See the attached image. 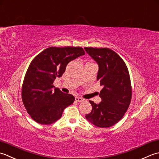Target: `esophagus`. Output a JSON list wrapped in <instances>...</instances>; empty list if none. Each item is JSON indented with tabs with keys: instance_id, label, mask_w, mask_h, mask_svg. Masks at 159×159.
<instances>
[{
	"instance_id": "34e87169",
	"label": "esophagus",
	"mask_w": 159,
	"mask_h": 159,
	"mask_svg": "<svg viewBox=\"0 0 159 159\" xmlns=\"http://www.w3.org/2000/svg\"><path fill=\"white\" fill-rule=\"evenodd\" d=\"M75 101L81 102L84 101V99L82 98H80V97H75Z\"/></svg>"
}]
</instances>
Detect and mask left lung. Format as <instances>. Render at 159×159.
<instances>
[{
    "mask_svg": "<svg viewBox=\"0 0 159 159\" xmlns=\"http://www.w3.org/2000/svg\"><path fill=\"white\" fill-rule=\"evenodd\" d=\"M87 53L99 65L97 80L103 86L99 93L102 102L89 101L92 111L86 115L89 122L99 128L116 124L124 116L132 98L129 71L124 61L108 48L85 47Z\"/></svg>",
    "mask_w": 159,
    "mask_h": 159,
    "instance_id": "left-lung-1",
    "label": "left lung"
}]
</instances>
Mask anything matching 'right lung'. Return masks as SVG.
I'll return each instance as SVG.
<instances>
[{"mask_svg":"<svg viewBox=\"0 0 159 159\" xmlns=\"http://www.w3.org/2000/svg\"><path fill=\"white\" fill-rule=\"evenodd\" d=\"M85 54L80 47H51L31 61L22 86V100L28 114L38 124L50 125L61 118L64 110L75 101L70 94L53 86L71 60Z\"/></svg>","mask_w":159,"mask_h":159,"instance_id":"right-lung-1","label":"right lung"}]
</instances>
